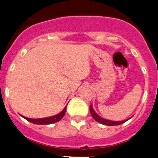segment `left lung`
<instances>
[{"mask_svg": "<svg viewBox=\"0 0 158 158\" xmlns=\"http://www.w3.org/2000/svg\"><path fill=\"white\" fill-rule=\"evenodd\" d=\"M89 110H90V113H91L92 116H93V119H94L96 121L99 122V123H102V124L106 125V126H116V125H120V124H122V123H125L127 120H123V121H112V120H105V119L100 117V116H98V115L96 114V112L93 110V107H92V105H90Z\"/></svg>", "mask_w": 158, "mask_h": 158, "instance_id": "8db88e82", "label": "left lung"}]
</instances>
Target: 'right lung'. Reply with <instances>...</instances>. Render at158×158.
<instances>
[{"mask_svg": "<svg viewBox=\"0 0 158 158\" xmlns=\"http://www.w3.org/2000/svg\"><path fill=\"white\" fill-rule=\"evenodd\" d=\"M65 111H66V107L64 108V110L61 112L59 114L56 115V116H50V117H46V118H41V119H31V118L25 117V116H23V117L27 120V121L31 122L32 123H35V124H41V125H46V124H51V123H56V122L59 121V120L65 116Z\"/></svg>", "mask_w": 158, "mask_h": 158, "instance_id": "obj_1", "label": "right lung"}]
</instances>
